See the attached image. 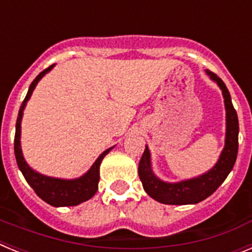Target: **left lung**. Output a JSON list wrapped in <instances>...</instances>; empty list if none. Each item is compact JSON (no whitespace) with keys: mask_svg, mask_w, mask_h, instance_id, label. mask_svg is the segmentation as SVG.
Wrapping results in <instances>:
<instances>
[{"mask_svg":"<svg viewBox=\"0 0 252 252\" xmlns=\"http://www.w3.org/2000/svg\"><path fill=\"white\" fill-rule=\"evenodd\" d=\"M206 74L211 81L215 82L222 91L226 110V135L224 146L222 149L217 162L203 174L184 179L180 182H165L160 179L153 170L151 153L149 146H145V151L139 164V177L141 180L144 190L153 199L164 204H195L204 201L206 198L217 190L232 170L235 165L237 151H239V119L233 108L232 101L226 84L215 73L206 69Z\"/></svg>","mask_w":252,"mask_h":252,"instance_id":"obj_1","label":"left lung"}]
</instances>
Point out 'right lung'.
Listing matches in <instances>:
<instances>
[{
  "instance_id": "1",
  "label": "right lung",
  "mask_w": 252,
  "mask_h": 252,
  "mask_svg": "<svg viewBox=\"0 0 252 252\" xmlns=\"http://www.w3.org/2000/svg\"><path fill=\"white\" fill-rule=\"evenodd\" d=\"M54 66L55 64H53V65L43 70L35 78L32 83L30 84V87H29L28 94H26L25 99H24L21 107H20L19 116H17L16 121V132H15V157H16L17 165H19V169L21 170L22 175L25 177L29 186L34 189L37 197L41 198L44 202H46V203L53 207L78 206V204L91 199L95 194V192L98 190L99 165H101L103 158L112 150L113 146L104 150L97 158V160L93 162V165L83 175L74 178V179L49 177V175H44L39 173V171L34 170L26 162L21 149V122L26 104H28L29 99L31 98V95H32V92L36 88L37 83Z\"/></svg>"
}]
</instances>
